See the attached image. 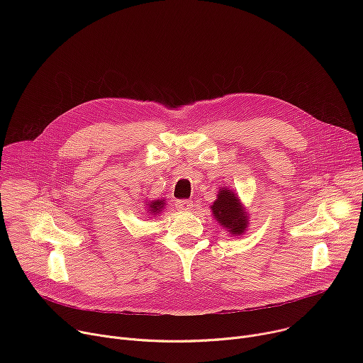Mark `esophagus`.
<instances>
[{
	"instance_id": "esophagus-1",
	"label": "esophagus",
	"mask_w": 363,
	"mask_h": 363,
	"mask_svg": "<svg viewBox=\"0 0 363 363\" xmlns=\"http://www.w3.org/2000/svg\"><path fill=\"white\" fill-rule=\"evenodd\" d=\"M175 205L179 211H191L194 206V202L188 201V199H179V201H177Z\"/></svg>"
}]
</instances>
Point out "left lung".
Here are the masks:
<instances>
[{"mask_svg": "<svg viewBox=\"0 0 363 363\" xmlns=\"http://www.w3.org/2000/svg\"><path fill=\"white\" fill-rule=\"evenodd\" d=\"M211 211L218 224L230 233L231 237L242 235L250 224V214L240 196L227 186H220L217 199L211 205Z\"/></svg>", "mask_w": 363, "mask_h": 363, "instance_id": "1", "label": "left lung"}]
</instances>
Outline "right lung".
Listing matches in <instances>:
<instances>
[{"label":"right lung","mask_w":363,"mask_h":363,"mask_svg":"<svg viewBox=\"0 0 363 363\" xmlns=\"http://www.w3.org/2000/svg\"><path fill=\"white\" fill-rule=\"evenodd\" d=\"M145 205H146V214L155 217V216H160L164 211L167 202H165V199L161 198V199L147 201V202H145Z\"/></svg>","instance_id":"add662e5"}]
</instances>
